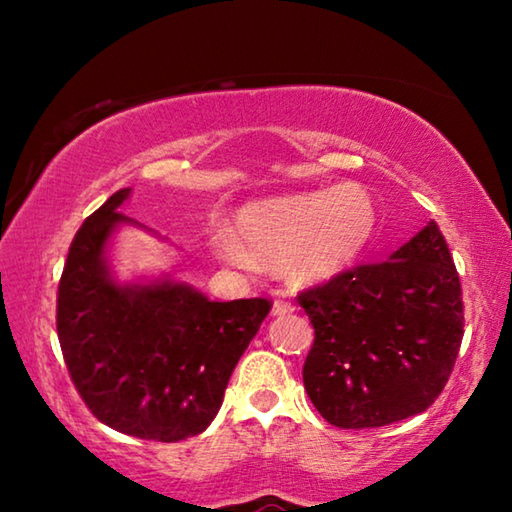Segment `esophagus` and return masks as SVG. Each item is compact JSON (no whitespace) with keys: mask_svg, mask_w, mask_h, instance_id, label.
<instances>
[{"mask_svg":"<svg viewBox=\"0 0 512 512\" xmlns=\"http://www.w3.org/2000/svg\"><path fill=\"white\" fill-rule=\"evenodd\" d=\"M296 311V305H293L291 300H284V298H275L273 302V316H287Z\"/></svg>","mask_w":512,"mask_h":512,"instance_id":"1","label":"esophagus"}]
</instances>
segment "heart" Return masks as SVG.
Segmentation results:
<instances>
[{"mask_svg":"<svg viewBox=\"0 0 512 512\" xmlns=\"http://www.w3.org/2000/svg\"><path fill=\"white\" fill-rule=\"evenodd\" d=\"M377 228V207L359 185L327 192L275 198L239 214V235L214 223L212 244L232 264H248L250 253L284 259L298 280H320L339 273L357 257Z\"/></svg>","mask_w":512,"mask_h":512,"instance_id":"1","label":"heart"}]
</instances>
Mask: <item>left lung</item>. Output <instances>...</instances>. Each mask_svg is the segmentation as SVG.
Wrapping results in <instances>:
<instances>
[{
    "label": "left lung",
    "instance_id": "obj_1",
    "mask_svg": "<svg viewBox=\"0 0 512 512\" xmlns=\"http://www.w3.org/2000/svg\"><path fill=\"white\" fill-rule=\"evenodd\" d=\"M298 305L314 325L302 381L329 424L384 427L443 393L463 341V291L436 221L386 262L300 291Z\"/></svg>",
    "mask_w": 512,
    "mask_h": 512
}]
</instances>
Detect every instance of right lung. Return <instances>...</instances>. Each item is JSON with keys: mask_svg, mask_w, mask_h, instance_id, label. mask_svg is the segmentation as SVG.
I'll list each match as a JSON object with an SVG mask.
<instances>
[{"mask_svg": "<svg viewBox=\"0 0 512 512\" xmlns=\"http://www.w3.org/2000/svg\"><path fill=\"white\" fill-rule=\"evenodd\" d=\"M131 189L76 232L60 275L56 329L69 377L94 418L142 440L178 443L210 427L268 298L212 302L187 284L119 287L103 248Z\"/></svg>", "mask_w": 512, "mask_h": 512, "instance_id": "obj_1", "label": "right lung"}]
</instances>
